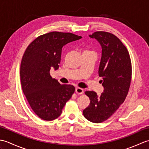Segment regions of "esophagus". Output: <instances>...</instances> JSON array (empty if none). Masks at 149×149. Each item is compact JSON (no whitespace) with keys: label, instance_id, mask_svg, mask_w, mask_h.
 Segmentation results:
<instances>
[{"label":"esophagus","instance_id":"34e87169","mask_svg":"<svg viewBox=\"0 0 149 149\" xmlns=\"http://www.w3.org/2000/svg\"><path fill=\"white\" fill-rule=\"evenodd\" d=\"M75 92H76L77 94H83L84 93V90L83 88L77 87L75 88Z\"/></svg>","mask_w":149,"mask_h":149}]
</instances>
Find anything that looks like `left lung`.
Wrapping results in <instances>:
<instances>
[{"label":"left lung","instance_id":"left-lung-1","mask_svg":"<svg viewBox=\"0 0 149 149\" xmlns=\"http://www.w3.org/2000/svg\"><path fill=\"white\" fill-rule=\"evenodd\" d=\"M101 46L102 54L99 67V76L103 92L98 95L93 91L85 92L90 104L83 113L93 123L105 121L118 109L125 100L131 80V62L127 48L114 34L97 31L89 35Z\"/></svg>","mask_w":149,"mask_h":149}]
</instances>
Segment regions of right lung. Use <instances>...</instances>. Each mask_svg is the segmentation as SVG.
<instances>
[{
  "instance_id": "right-lung-1",
  "label": "right lung",
  "mask_w": 149,
  "mask_h": 149,
  "mask_svg": "<svg viewBox=\"0 0 149 149\" xmlns=\"http://www.w3.org/2000/svg\"><path fill=\"white\" fill-rule=\"evenodd\" d=\"M81 38L70 33H49L38 37L24 52L20 65L22 90L31 108L42 120L58 118L74 93V86L61 85L50 76V70L59 68L63 46Z\"/></svg>"
}]
</instances>
